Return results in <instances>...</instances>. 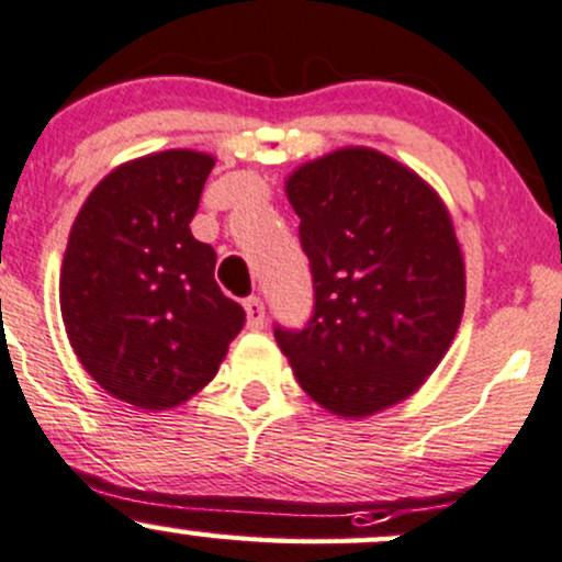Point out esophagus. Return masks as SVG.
I'll return each mask as SVG.
<instances>
[{
    "mask_svg": "<svg viewBox=\"0 0 562 562\" xmlns=\"http://www.w3.org/2000/svg\"><path fill=\"white\" fill-rule=\"evenodd\" d=\"M245 314H248V328L250 330H258L263 328V323H267V310H263V301L258 299V295H250V299H245Z\"/></svg>",
    "mask_w": 562,
    "mask_h": 562,
    "instance_id": "1",
    "label": "esophagus"
}]
</instances>
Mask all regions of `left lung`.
<instances>
[{
  "label": "left lung",
  "mask_w": 562,
  "mask_h": 562,
  "mask_svg": "<svg viewBox=\"0 0 562 562\" xmlns=\"http://www.w3.org/2000/svg\"><path fill=\"white\" fill-rule=\"evenodd\" d=\"M314 306L274 325L295 379L323 408L362 418L400 403L446 357L464 312L451 215L416 172L373 149H341L288 178Z\"/></svg>",
  "instance_id": "8db88e82"
}]
</instances>
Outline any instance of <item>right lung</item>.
<instances>
[{
    "instance_id": "obj_1",
    "label": "right lung",
    "mask_w": 562,
    "mask_h": 562,
    "mask_svg": "<svg viewBox=\"0 0 562 562\" xmlns=\"http://www.w3.org/2000/svg\"><path fill=\"white\" fill-rule=\"evenodd\" d=\"M213 157L172 149L109 172L74 221L60 314L79 362L114 397L165 411L218 371L245 310L191 234Z\"/></svg>"
}]
</instances>
